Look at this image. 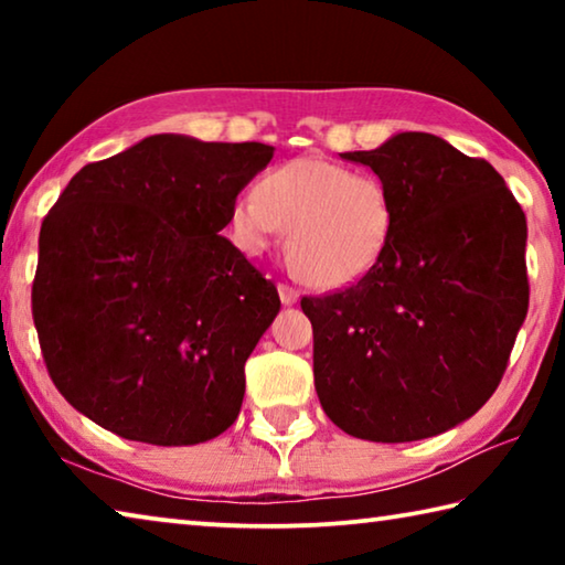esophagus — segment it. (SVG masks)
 I'll use <instances>...</instances> for the list:
<instances>
[{
	"mask_svg": "<svg viewBox=\"0 0 565 565\" xmlns=\"http://www.w3.org/2000/svg\"><path fill=\"white\" fill-rule=\"evenodd\" d=\"M279 299H281V303H286V306H291V303H296L299 301V289H294L291 284H279Z\"/></svg>",
	"mask_w": 565,
	"mask_h": 565,
	"instance_id": "1",
	"label": "esophagus"
}]
</instances>
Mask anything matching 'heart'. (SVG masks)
<instances>
[{
	"label": "heart",
	"instance_id": "1",
	"mask_svg": "<svg viewBox=\"0 0 565 565\" xmlns=\"http://www.w3.org/2000/svg\"><path fill=\"white\" fill-rule=\"evenodd\" d=\"M236 244L262 254L286 228V262L313 289H347L376 269L394 236V204L376 177L299 157L256 181L232 206Z\"/></svg>",
	"mask_w": 565,
	"mask_h": 565
}]
</instances>
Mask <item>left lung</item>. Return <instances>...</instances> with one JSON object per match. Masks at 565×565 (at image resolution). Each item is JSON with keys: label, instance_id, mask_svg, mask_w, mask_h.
Returning <instances> with one entry per match:
<instances>
[{"label": "left lung", "instance_id": "8db88e82", "mask_svg": "<svg viewBox=\"0 0 565 565\" xmlns=\"http://www.w3.org/2000/svg\"><path fill=\"white\" fill-rule=\"evenodd\" d=\"M341 157L388 189L394 236L361 281L301 299L321 408L376 444L444 434L499 388L529 311L525 214L489 161L434 134Z\"/></svg>", "mask_w": 565, "mask_h": 565}]
</instances>
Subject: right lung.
<instances>
[{
    "instance_id": "right-lung-1",
    "label": "right lung",
    "mask_w": 565,
    "mask_h": 565,
    "mask_svg": "<svg viewBox=\"0 0 565 565\" xmlns=\"http://www.w3.org/2000/svg\"><path fill=\"white\" fill-rule=\"evenodd\" d=\"M274 147L179 134L92 161L44 216L32 317L46 371L107 431L202 444L234 424L279 291L218 232Z\"/></svg>"
}]
</instances>
